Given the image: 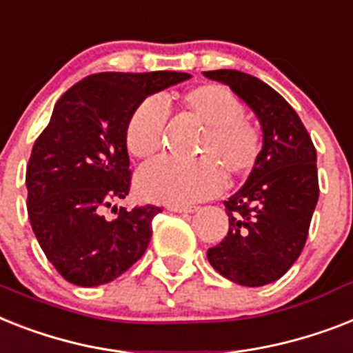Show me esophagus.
I'll return each instance as SVG.
<instances>
[{
  "label": "esophagus",
  "instance_id": "34e87169",
  "mask_svg": "<svg viewBox=\"0 0 353 353\" xmlns=\"http://www.w3.org/2000/svg\"><path fill=\"white\" fill-rule=\"evenodd\" d=\"M168 210L170 212H177V214H194L199 208L197 206H168Z\"/></svg>",
  "mask_w": 353,
  "mask_h": 353
}]
</instances>
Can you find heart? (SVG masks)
<instances>
[{"mask_svg": "<svg viewBox=\"0 0 353 353\" xmlns=\"http://www.w3.org/2000/svg\"><path fill=\"white\" fill-rule=\"evenodd\" d=\"M183 110L205 125L197 154L201 159L179 163L156 159L136 176L137 194L148 201L172 206L190 205L216 196L230 177H243L254 168L261 150V134L243 117L245 108L230 90L219 85H199L179 96ZM167 107L148 97L128 117L125 143L134 157L147 159L163 145Z\"/></svg>", "mask_w": 353, "mask_h": 353, "instance_id": "obj_1", "label": "heart"}]
</instances>
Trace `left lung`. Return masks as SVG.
<instances>
[{
  "label": "left lung",
  "mask_w": 353,
  "mask_h": 353,
  "mask_svg": "<svg viewBox=\"0 0 353 353\" xmlns=\"http://www.w3.org/2000/svg\"><path fill=\"white\" fill-rule=\"evenodd\" d=\"M203 76L230 87L263 132L250 176L225 201L228 234L206 257L237 285L265 286L288 272L306 243L319 199L316 148L296 110L259 77L228 68Z\"/></svg>",
  "instance_id": "8db88e82"
}]
</instances>
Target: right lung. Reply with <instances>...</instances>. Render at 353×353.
I'll return each instance as SVG.
<instances>
[{"instance_id":"obj_1","label":"right lung","mask_w":353,"mask_h":353,"mask_svg":"<svg viewBox=\"0 0 353 353\" xmlns=\"http://www.w3.org/2000/svg\"><path fill=\"white\" fill-rule=\"evenodd\" d=\"M190 74H92L54 105L27 167L28 219L39 246L59 274L77 286L107 285L145 254L159 206L103 210L130 190L125 130L148 96Z\"/></svg>"}]
</instances>
